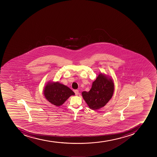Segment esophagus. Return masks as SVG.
Listing matches in <instances>:
<instances>
[{"label":"esophagus","instance_id":"34e87169","mask_svg":"<svg viewBox=\"0 0 157 157\" xmlns=\"http://www.w3.org/2000/svg\"><path fill=\"white\" fill-rule=\"evenodd\" d=\"M74 93H75V94H76V96L79 94V91H78L77 90H74Z\"/></svg>","mask_w":157,"mask_h":157}]
</instances>
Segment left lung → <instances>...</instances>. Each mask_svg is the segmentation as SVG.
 Listing matches in <instances>:
<instances>
[{"label":"left lung","instance_id":"1","mask_svg":"<svg viewBox=\"0 0 157 157\" xmlns=\"http://www.w3.org/2000/svg\"><path fill=\"white\" fill-rule=\"evenodd\" d=\"M114 84L110 78L100 74L88 92L83 91L82 97L92 110L100 109L109 101L113 94Z\"/></svg>","mask_w":157,"mask_h":157}]
</instances>
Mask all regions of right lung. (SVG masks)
<instances>
[{
  "instance_id": "add662e5",
  "label": "right lung",
  "mask_w": 157,
  "mask_h": 157,
  "mask_svg": "<svg viewBox=\"0 0 157 157\" xmlns=\"http://www.w3.org/2000/svg\"><path fill=\"white\" fill-rule=\"evenodd\" d=\"M44 94L50 103L58 107L75 93L66 85L56 82L48 83L45 86Z\"/></svg>"
}]
</instances>
